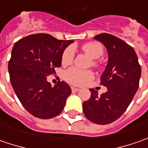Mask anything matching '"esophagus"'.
Returning a JSON list of instances; mask_svg holds the SVG:
<instances>
[{
    "mask_svg": "<svg viewBox=\"0 0 148 148\" xmlns=\"http://www.w3.org/2000/svg\"><path fill=\"white\" fill-rule=\"evenodd\" d=\"M80 90V89L76 88V87H71V91L72 92H77V91H79Z\"/></svg>",
    "mask_w": 148,
    "mask_h": 148,
    "instance_id": "1",
    "label": "esophagus"
}]
</instances>
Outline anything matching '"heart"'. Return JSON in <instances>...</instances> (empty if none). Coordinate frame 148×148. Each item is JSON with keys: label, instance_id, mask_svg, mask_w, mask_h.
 <instances>
[{"label": "heart", "instance_id": "b5f03b06", "mask_svg": "<svg viewBox=\"0 0 148 148\" xmlns=\"http://www.w3.org/2000/svg\"><path fill=\"white\" fill-rule=\"evenodd\" d=\"M83 51L92 58L91 64L94 67L99 66V62L95 59L99 58L104 53V48L99 42H90L85 43L82 46ZM74 59V49L68 47L62 54L61 62L63 66L69 65ZM94 77L93 71L90 70H81L77 67H71L64 72L65 80L71 85L82 86L86 82L90 81Z\"/></svg>", "mask_w": 148, "mask_h": 148}]
</instances>
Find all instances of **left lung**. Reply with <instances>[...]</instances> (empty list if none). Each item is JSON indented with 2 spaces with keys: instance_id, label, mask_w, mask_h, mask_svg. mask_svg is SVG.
Listing matches in <instances>:
<instances>
[{
  "instance_id": "8db88e82",
  "label": "left lung",
  "mask_w": 148,
  "mask_h": 148,
  "mask_svg": "<svg viewBox=\"0 0 148 148\" xmlns=\"http://www.w3.org/2000/svg\"><path fill=\"white\" fill-rule=\"evenodd\" d=\"M106 47L109 61L100 77V85L107 91L98 95L90 89V98L83 103V112L90 121L109 124L125 112L139 86L141 66L133 47L110 34L95 36Z\"/></svg>"
}]
</instances>
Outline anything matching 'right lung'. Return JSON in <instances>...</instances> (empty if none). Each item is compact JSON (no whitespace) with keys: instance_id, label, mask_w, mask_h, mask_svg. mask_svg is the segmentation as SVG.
Returning a JSON list of instances; mask_svg holds the SVG:
<instances>
[{"instance_id":"right-lung-1","label":"right lung","mask_w":148,"mask_h":148,"mask_svg":"<svg viewBox=\"0 0 148 148\" xmlns=\"http://www.w3.org/2000/svg\"><path fill=\"white\" fill-rule=\"evenodd\" d=\"M72 42L35 34L14 43L8 63L10 80L20 103L34 117L51 119L63 110L71 88L60 81L53 87L47 77L61 66L62 54Z\"/></svg>"}]
</instances>
